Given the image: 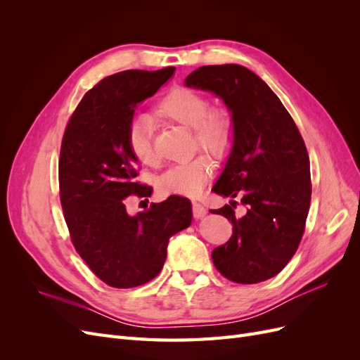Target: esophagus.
<instances>
[{
	"mask_svg": "<svg viewBox=\"0 0 360 360\" xmlns=\"http://www.w3.org/2000/svg\"><path fill=\"white\" fill-rule=\"evenodd\" d=\"M192 213H193L195 217H197V219H200V217L205 216L207 209H205V207H204L202 204H200V202H197V201H193V202H192Z\"/></svg>",
	"mask_w": 360,
	"mask_h": 360,
	"instance_id": "1",
	"label": "esophagus"
}]
</instances>
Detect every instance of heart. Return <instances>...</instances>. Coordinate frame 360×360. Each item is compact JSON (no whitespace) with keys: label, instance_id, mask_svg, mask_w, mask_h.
I'll return each mask as SVG.
<instances>
[{"label":"heart","instance_id":"b5f03b06","mask_svg":"<svg viewBox=\"0 0 360 360\" xmlns=\"http://www.w3.org/2000/svg\"><path fill=\"white\" fill-rule=\"evenodd\" d=\"M155 114L192 129L195 144L216 158L230 150L234 139L231 114L221 106H210L207 97L189 86H172L158 101ZM126 147L129 153L144 165L155 162L151 144V120L147 115H135L126 127ZM214 165L207 155H198L169 167L158 179V188L163 195L197 197L210 180Z\"/></svg>","mask_w":360,"mask_h":360}]
</instances>
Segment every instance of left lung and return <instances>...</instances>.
<instances>
[{"instance_id":"1","label":"left lung","mask_w":360,"mask_h":360,"mask_svg":"<svg viewBox=\"0 0 360 360\" xmlns=\"http://www.w3.org/2000/svg\"><path fill=\"white\" fill-rule=\"evenodd\" d=\"M184 84L209 90L230 108L234 123L231 155L213 192L238 198L212 213L233 225V236L213 249L219 274L237 284L274 278L296 254L311 204V169L294 120L269 85L238 64L202 66Z\"/></svg>"}]
</instances>
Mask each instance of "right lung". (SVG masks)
Returning a JSON list of instances; mask_svg holds the SVG:
<instances>
[{"instance_id":"1","label":"right lung","mask_w":360,"mask_h":360,"mask_svg":"<svg viewBox=\"0 0 360 360\" xmlns=\"http://www.w3.org/2000/svg\"><path fill=\"white\" fill-rule=\"evenodd\" d=\"M176 68L124 70L86 91L64 130L58 183L64 221L76 252L93 274L114 288H132L156 278L172 234L192 221L191 201L171 195L130 216L126 200L147 198L138 160L126 147V127L139 102L153 96Z\"/></svg>"}]
</instances>
